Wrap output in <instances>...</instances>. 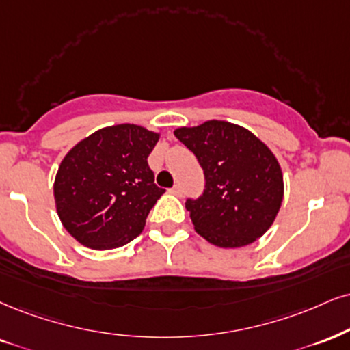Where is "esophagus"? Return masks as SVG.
I'll return each mask as SVG.
<instances>
[{
  "mask_svg": "<svg viewBox=\"0 0 350 350\" xmlns=\"http://www.w3.org/2000/svg\"><path fill=\"white\" fill-rule=\"evenodd\" d=\"M170 191L174 193V195H176V196H182V195H183V188H182V185L176 183L175 187H172V188H170Z\"/></svg>",
  "mask_w": 350,
  "mask_h": 350,
  "instance_id": "esophagus-1",
  "label": "esophagus"
}]
</instances>
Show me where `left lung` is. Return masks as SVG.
Segmentation results:
<instances>
[{"label": "left lung", "mask_w": 350, "mask_h": 350, "mask_svg": "<svg viewBox=\"0 0 350 350\" xmlns=\"http://www.w3.org/2000/svg\"><path fill=\"white\" fill-rule=\"evenodd\" d=\"M204 172V189L188 198L196 232L213 245L237 248L265 234L279 213L282 172L274 154L248 129L227 122L175 131Z\"/></svg>", "instance_id": "left-lung-1"}]
</instances>
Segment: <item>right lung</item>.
Listing matches in <instances>:
<instances>
[{
	"label": "right lung",
	"instance_id": "add662e5",
	"mask_svg": "<svg viewBox=\"0 0 350 350\" xmlns=\"http://www.w3.org/2000/svg\"><path fill=\"white\" fill-rule=\"evenodd\" d=\"M159 135L136 124L98 129L63 159L55 202L64 228L94 250L126 245L144 228L165 189L154 183L148 157Z\"/></svg>",
	"mask_w": 350,
	"mask_h": 350
}]
</instances>
